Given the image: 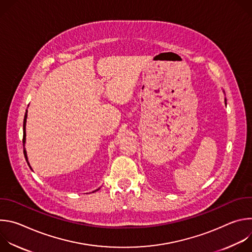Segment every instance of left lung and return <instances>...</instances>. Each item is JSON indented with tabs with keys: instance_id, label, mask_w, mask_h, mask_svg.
Listing matches in <instances>:
<instances>
[{
	"instance_id": "8db88e82",
	"label": "left lung",
	"mask_w": 252,
	"mask_h": 252,
	"mask_svg": "<svg viewBox=\"0 0 252 252\" xmlns=\"http://www.w3.org/2000/svg\"><path fill=\"white\" fill-rule=\"evenodd\" d=\"M224 101H225V104H226V98H224Z\"/></svg>"
}]
</instances>
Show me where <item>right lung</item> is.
<instances>
[{"mask_svg":"<svg viewBox=\"0 0 252 252\" xmlns=\"http://www.w3.org/2000/svg\"><path fill=\"white\" fill-rule=\"evenodd\" d=\"M27 118H28V111H26V114H25V118H24V125H23V129H24V137H23V142H24V147H25V143H26V124H27ZM24 155H25V158H26V160L28 161V156H27V152H26V149L24 148ZM28 164L30 165V163H29V161H28ZM30 167H31V165H30ZM31 169H32V167H31ZM98 189H96V190H98ZM96 190H94V191H96Z\"/></svg>","mask_w":252,"mask_h":252,"instance_id":"1","label":"right lung"}]
</instances>
